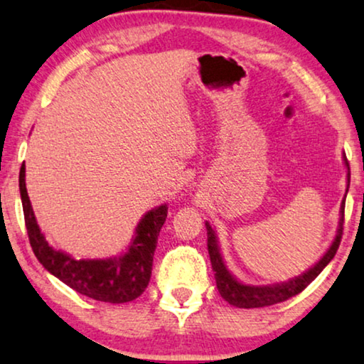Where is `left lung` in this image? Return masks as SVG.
I'll list each match as a JSON object with an SVG mask.
<instances>
[{"mask_svg":"<svg viewBox=\"0 0 364 364\" xmlns=\"http://www.w3.org/2000/svg\"><path fill=\"white\" fill-rule=\"evenodd\" d=\"M344 160H346V157H344ZM346 167L349 171L348 160H346ZM348 187H349V173H348ZM343 224H344V200L341 202V219H339V228H338L336 237H334L331 247L328 249V252L319 259V262L316 264L314 267H311L309 271H306L304 274L294 277V279L282 282V284L247 286V284H242V282H239L235 277L230 276V272L228 271V267H225V264L223 261V256H220L219 244H217V239H215V232L212 230L210 224L205 223L207 249H209L212 269H214V272H215L214 276H215V282H217V289H219L220 296H223L229 304L235 306V308H245V309L264 308V306H272V304L282 303V301H287L289 297L303 292L306 287H308L311 282H313L316 277L319 276V272L328 266L329 261L336 256L339 242H341V237H343Z\"/></svg>","mask_w":364,"mask_h":364,"instance_id":"obj_1","label":"left lung"}]
</instances>
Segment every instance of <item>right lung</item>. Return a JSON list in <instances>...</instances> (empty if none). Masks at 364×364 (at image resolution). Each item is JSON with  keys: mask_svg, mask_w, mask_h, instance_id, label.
<instances>
[{"mask_svg": "<svg viewBox=\"0 0 364 364\" xmlns=\"http://www.w3.org/2000/svg\"><path fill=\"white\" fill-rule=\"evenodd\" d=\"M20 193L28 239L36 259L43 264L46 271H50L73 291L102 303H129L145 291L152 276L154 252L157 247L159 232L167 217V205H160L141 217L135 229L134 242L124 256L100 259V261L98 259L77 261L68 254L55 251L40 232L26 192L25 162L20 171Z\"/></svg>", "mask_w": 364, "mask_h": 364, "instance_id": "1", "label": "right lung"}]
</instances>
